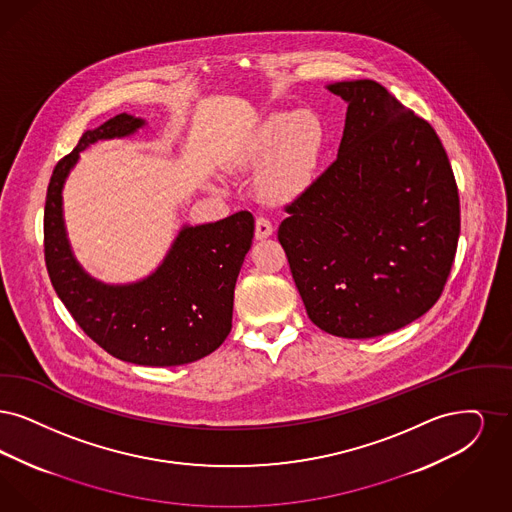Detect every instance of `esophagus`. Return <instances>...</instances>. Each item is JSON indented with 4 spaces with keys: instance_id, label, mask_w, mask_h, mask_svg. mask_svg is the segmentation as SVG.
Masks as SVG:
<instances>
[{
    "instance_id": "obj_1",
    "label": "esophagus",
    "mask_w": 512,
    "mask_h": 512,
    "mask_svg": "<svg viewBox=\"0 0 512 512\" xmlns=\"http://www.w3.org/2000/svg\"><path fill=\"white\" fill-rule=\"evenodd\" d=\"M254 235H256L258 241H264V239L273 235V225L264 216H258L256 218V231H254Z\"/></svg>"
}]
</instances>
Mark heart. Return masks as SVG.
I'll use <instances>...</instances> for the list:
<instances>
[{
	"mask_svg": "<svg viewBox=\"0 0 512 512\" xmlns=\"http://www.w3.org/2000/svg\"><path fill=\"white\" fill-rule=\"evenodd\" d=\"M325 139L317 112H275L248 135L235 162L239 166L266 162L260 174L262 195L271 202H289L310 187Z\"/></svg>",
	"mask_w": 512,
	"mask_h": 512,
	"instance_id": "obj_1",
	"label": "heart"
}]
</instances>
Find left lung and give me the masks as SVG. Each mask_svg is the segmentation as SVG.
<instances>
[{
  "label": "left lung",
  "instance_id": "left-lung-1",
  "mask_svg": "<svg viewBox=\"0 0 512 512\" xmlns=\"http://www.w3.org/2000/svg\"><path fill=\"white\" fill-rule=\"evenodd\" d=\"M348 103L333 164L285 208L277 239L308 317L342 338L394 333L442 296L461 231L457 183L434 128L375 80Z\"/></svg>",
  "mask_w": 512,
  "mask_h": 512
}]
</instances>
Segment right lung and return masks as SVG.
<instances>
[{"label": "right lung", "instance_id": "right-lung-1", "mask_svg": "<svg viewBox=\"0 0 512 512\" xmlns=\"http://www.w3.org/2000/svg\"><path fill=\"white\" fill-rule=\"evenodd\" d=\"M145 120L118 114L80 137L47 187L45 266L51 285L80 329L107 354L149 367L197 361L231 331L233 292L254 237L250 212L204 225H183L155 273L132 285H105L76 262L63 222V185L80 151L99 139L132 135Z\"/></svg>", "mask_w": 512, "mask_h": 512}]
</instances>
